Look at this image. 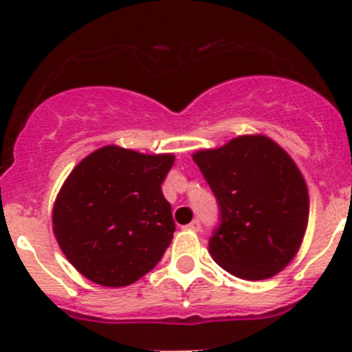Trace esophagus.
Returning <instances> with one entry per match:
<instances>
[{
  "label": "esophagus",
  "mask_w": 352,
  "mask_h": 352,
  "mask_svg": "<svg viewBox=\"0 0 352 352\" xmlns=\"http://www.w3.org/2000/svg\"><path fill=\"white\" fill-rule=\"evenodd\" d=\"M186 229H190V231H199V229H201V222H199V220H194V222H190L188 226H186Z\"/></svg>",
  "instance_id": "esophagus-1"
}]
</instances>
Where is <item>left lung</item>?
Masks as SVG:
<instances>
[{
	"label": "left lung",
	"instance_id": "obj_1",
	"mask_svg": "<svg viewBox=\"0 0 352 352\" xmlns=\"http://www.w3.org/2000/svg\"><path fill=\"white\" fill-rule=\"evenodd\" d=\"M194 162L219 204L208 241L214 263L245 280L285 268L309 222V192L292 158L264 135H241Z\"/></svg>",
	"mask_w": 352,
	"mask_h": 352
}]
</instances>
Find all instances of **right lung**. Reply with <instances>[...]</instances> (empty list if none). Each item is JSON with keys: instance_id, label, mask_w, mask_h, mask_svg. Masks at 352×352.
I'll list each match as a JSON object with an SVG mask.
<instances>
[{"instance_id": "1", "label": "right lung", "mask_w": 352, "mask_h": 352, "mask_svg": "<svg viewBox=\"0 0 352 352\" xmlns=\"http://www.w3.org/2000/svg\"><path fill=\"white\" fill-rule=\"evenodd\" d=\"M173 155L105 146L61 186L54 234L74 268L105 287L130 285L153 270L176 229L162 183Z\"/></svg>"}]
</instances>
